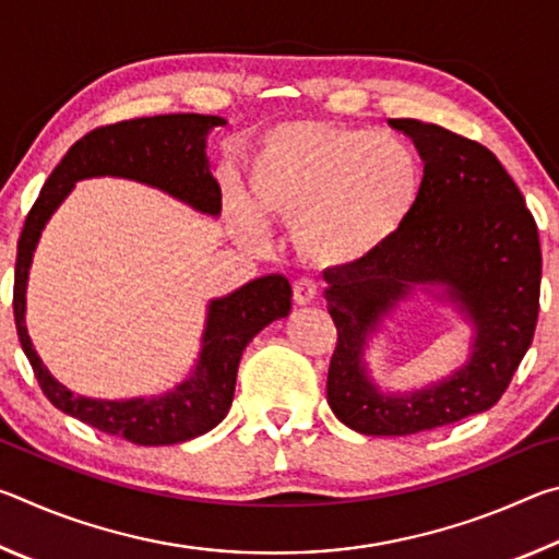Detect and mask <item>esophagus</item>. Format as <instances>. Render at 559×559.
Masks as SVG:
<instances>
[{
	"instance_id": "esophagus-1",
	"label": "esophagus",
	"mask_w": 559,
	"mask_h": 559,
	"mask_svg": "<svg viewBox=\"0 0 559 559\" xmlns=\"http://www.w3.org/2000/svg\"><path fill=\"white\" fill-rule=\"evenodd\" d=\"M318 283L310 281V278H298L293 283V300L298 302V306H308V302H313L318 298Z\"/></svg>"
}]
</instances>
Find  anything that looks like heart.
Returning <instances> with one entry per match:
<instances>
[{
	"instance_id": "1",
	"label": "heart",
	"mask_w": 559,
	"mask_h": 559,
	"mask_svg": "<svg viewBox=\"0 0 559 559\" xmlns=\"http://www.w3.org/2000/svg\"><path fill=\"white\" fill-rule=\"evenodd\" d=\"M421 194L414 147L394 132L286 122L263 135L249 163V210L239 226H296L300 251L320 266H353L402 231Z\"/></svg>"
}]
</instances>
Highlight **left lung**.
<instances>
[{"label": "left lung", "mask_w": 559, "mask_h": 559, "mask_svg": "<svg viewBox=\"0 0 559 559\" xmlns=\"http://www.w3.org/2000/svg\"><path fill=\"white\" fill-rule=\"evenodd\" d=\"M424 159L421 194L402 231L370 259L325 271L337 328L328 404L367 437H406L493 406L533 343L543 253L537 224L513 177L476 140L412 118L390 120ZM416 282L447 285L477 328L468 366L406 397H384L366 380L361 347L386 309Z\"/></svg>", "instance_id": "left-lung-1"}]
</instances>
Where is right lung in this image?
I'll list each match as a JSON object with an SVG mask.
<instances>
[{
	"label": "right lung",
	"mask_w": 559,
	"mask_h": 559,
	"mask_svg": "<svg viewBox=\"0 0 559 559\" xmlns=\"http://www.w3.org/2000/svg\"><path fill=\"white\" fill-rule=\"evenodd\" d=\"M224 118L173 112V116L120 120L83 135L46 179L34 206L26 214L16 243L14 269V323L24 355L29 357L41 392L56 409L71 414L88 427L120 437L138 447H163L202 437L229 412L236 370L243 347L273 320L290 310V283L283 276H263L246 283L231 296L212 300L202 337V355L194 374L175 392L157 400L103 402L66 390L41 365L24 325V293L32 253L44 224L56 206L86 177H128L153 185L204 214H219L222 189L210 173L204 153L206 132L224 126Z\"/></svg>",
	"instance_id": "right-lung-1"
}]
</instances>
